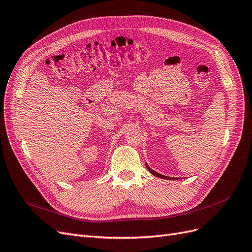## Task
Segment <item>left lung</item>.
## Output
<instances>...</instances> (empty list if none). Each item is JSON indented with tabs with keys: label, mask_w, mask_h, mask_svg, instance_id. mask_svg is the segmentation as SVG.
Segmentation results:
<instances>
[{
	"label": "left lung",
	"mask_w": 252,
	"mask_h": 252,
	"mask_svg": "<svg viewBox=\"0 0 252 252\" xmlns=\"http://www.w3.org/2000/svg\"><path fill=\"white\" fill-rule=\"evenodd\" d=\"M146 167H147V169L150 171V173H152V174H154V175H156V177H158V178H161V179H166V180H174V178H169V177H166V175H162V174H159V173L156 172L155 170H152L151 168H149V167L147 166V164H146Z\"/></svg>",
	"instance_id": "obj_1"
}]
</instances>
